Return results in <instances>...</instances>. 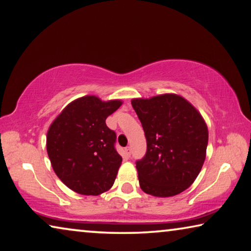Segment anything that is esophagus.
<instances>
[{"mask_svg":"<svg viewBox=\"0 0 251 251\" xmlns=\"http://www.w3.org/2000/svg\"><path fill=\"white\" fill-rule=\"evenodd\" d=\"M125 153H126V157H130V155H131V148H130V147H126V149H125Z\"/></svg>","mask_w":251,"mask_h":251,"instance_id":"34e87169","label":"esophagus"}]
</instances>
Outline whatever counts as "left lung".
I'll list each match as a JSON object with an SVG mask.
<instances>
[{
  "instance_id": "8db88e82",
  "label": "left lung",
  "mask_w": 251,
  "mask_h": 251,
  "mask_svg": "<svg viewBox=\"0 0 251 251\" xmlns=\"http://www.w3.org/2000/svg\"><path fill=\"white\" fill-rule=\"evenodd\" d=\"M147 139L137 164L140 188L154 197L179 195L191 186L206 159L208 128L190 102L167 93L131 101Z\"/></svg>"
}]
</instances>
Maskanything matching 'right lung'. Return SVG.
<instances>
[{"instance_id":"obj_1","label":"right lung","mask_w":251,"mask_h":251,"mask_svg":"<svg viewBox=\"0 0 251 251\" xmlns=\"http://www.w3.org/2000/svg\"><path fill=\"white\" fill-rule=\"evenodd\" d=\"M122 101H102L85 96L63 109L48 130L47 150L61 181L80 195L98 196L108 191L121 166L117 134L105 119Z\"/></svg>"}]
</instances>
